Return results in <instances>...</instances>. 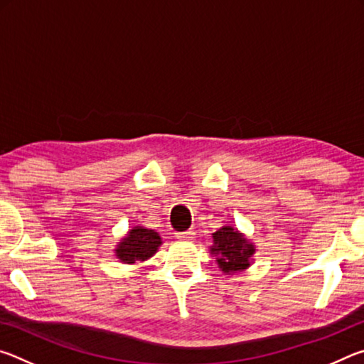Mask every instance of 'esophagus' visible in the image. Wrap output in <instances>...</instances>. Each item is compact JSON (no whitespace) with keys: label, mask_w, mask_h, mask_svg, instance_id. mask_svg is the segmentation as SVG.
I'll return each instance as SVG.
<instances>
[{"label":"esophagus","mask_w":364,"mask_h":364,"mask_svg":"<svg viewBox=\"0 0 364 364\" xmlns=\"http://www.w3.org/2000/svg\"><path fill=\"white\" fill-rule=\"evenodd\" d=\"M176 239H178V241H181V242H193L196 239V232L193 230L176 232Z\"/></svg>","instance_id":"esophagus-1"}]
</instances>
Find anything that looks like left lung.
I'll use <instances>...</instances> for the list:
<instances>
[{
	"label": "left lung",
	"mask_w": 364,
	"mask_h": 364,
	"mask_svg": "<svg viewBox=\"0 0 364 364\" xmlns=\"http://www.w3.org/2000/svg\"><path fill=\"white\" fill-rule=\"evenodd\" d=\"M212 239L213 244L208 249L225 274L245 271L254 263L255 244L237 228L231 225L221 226L218 231L212 232Z\"/></svg>",
	"instance_id": "obj_1"
}]
</instances>
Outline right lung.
Returning a JSON list of instances; mask_svg holds the SVG:
<instances>
[{"instance_id": "1", "label": "right lung", "mask_w": 364, "mask_h": 364, "mask_svg": "<svg viewBox=\"0 0 364 364\" xmlns=\"http://www.w3.org/2000/svg\"><path fill=\"white\" fill-rule=\"evenodd\" d=\"M162 237L156 230H149L144 226H133L125 236L117 242L114 254L122 263L134 264L136 262H146L156 255Z\"/></svg>"}]
</instances>
